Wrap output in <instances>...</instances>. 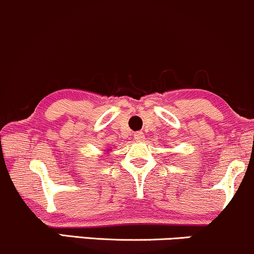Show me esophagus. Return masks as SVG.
<instances>
[{"label": "esophagus", "mask_w": 254, "mask_h": 254, "mask_svg": "<svg viewBox=\"0 0 254 254\" xmlns=\"http://www.w3.org/2000/svg\"><path fill=\"white\" fill-rule=\"evenodd\" d=\"M133 138H135L136 142H142L144 141V133L142 132V131H137V132L133 133Z\"/></svg>", "instance_id": "1"}]
</instances>
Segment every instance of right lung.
I'll list each match as a JSON object with an SVG mask.
<instances>
[{
	"instance_id": "1",
	"label": "right lung",
	"mask_w": 254,
	"mask_h": 254,
	"mask_svg": "<svg viewBox=\"0 0 254 254\" xmlns=\"http://www.w3.org/2000/svg\"><path fill=\"white\" fill-rule=\"evenodd\" d=\"M107 151H110V150H107ZM106 154H107V153H106Z\"/></svg>"
}]
</instances>
